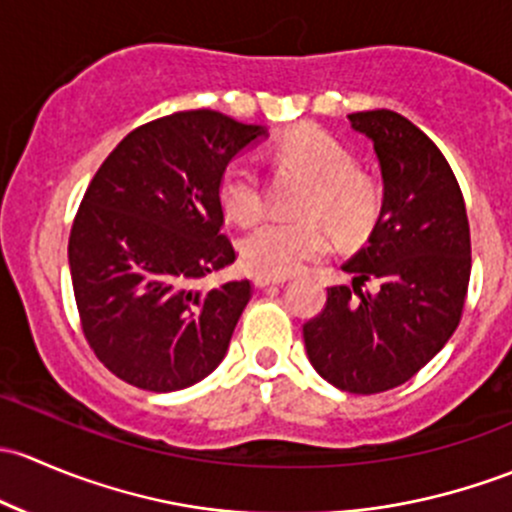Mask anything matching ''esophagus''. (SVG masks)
<instances>
[{"mask_svg": "<svg viewBox=\"0 0 512 512\" xmlns=\"http://www.w3.org/2000/svg\"><path fill=\"white\" fill-rule=\"evenodd\" d=\"M286 283V278H266V276H254V286L258 291H266V288H278Z\"/></svg>", "mask_w": 512, "mask_h": 512, "instance_id": "esophagus-1", "label": "esophagus"}]
</instances>
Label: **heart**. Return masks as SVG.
<instances>
[{
	"label": "heart",
	"instance_id": "1",
	"mask_svg": "<svg viewBox=\"0 0 512 512\" xmlns=\"http://www.w3.org/2000/svg\"><path fill=\"white\" fill-rule=\"evenodd\" d=\"M281 165L295 167L313 182L303 214H318L345 239L365 234L379 209V194L357 172L347 147L318 128H298L281 140L276 152ZM219 202L229 219L254 221L263 209L261 172L251 157L229 162L219 182ZM330 249V234L318 219H268L241 241V256L249 271L266 278L298 273L313 258Z\"/></svg>",
	"mask_w": 512,
	"mask_h": 512
}]
</instances>
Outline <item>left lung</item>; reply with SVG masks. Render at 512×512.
Masks as SVG:
<instances>
[{
  "label": "left lung",
  "mask_w": 512,
  "mask_h": 512,
  "mask_svg": "<svg viewBox=\"0 0 512 512\" xmlns=\"http://www.w3.org/2000/svg\"><path fill=\"white\" fill-rule=\"evenodd\" d=\"M372 140L382 207L367 244L330 288L323 313L303 325L310 365L342 392L377 394L412 379L449 342L471 278L466 204L449 162L394 110L347 115ZM367 280L374 292H362Z\"/></svg>",
  "instance_id": "1"
}]
</instances>
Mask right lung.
<instances>
[{
  "mask_svg": "<svg viewBox=\"0 0 512 512\" xmlns=\"http://www.w3.org/2000/svg\"><path fill=\"white\" fill-rule=\"evenodd\" d=\"M263 138V125L187 110L133 130L100 165L73 221L68 268L86 340L115 377L177 392L224 360L251 283H199L236 261L219 182Z\"/></svg>",
  "mask_w": 512,
  "mask_h": 512,
  "instance_id": "1",
  "label": "right lung"
}]
</instances>
